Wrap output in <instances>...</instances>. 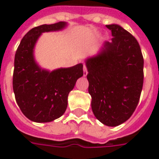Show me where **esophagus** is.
Returning <instances> with one entry per match:
<instances>
[{
	"label": "esophagus",
	"mask_w": 159,
	"mask_h": 159,
	"mask_svg": "<svg viewBox=\"0 0 159 159\" xmlns=\"http://www.w3.org/2000/svg\"><path fill=\"white\" fill-rule=\"evenodd\" d=\"M88 74V70H87V67H86V65L84 64L83 65V76H86Z\"/></svg>",
	"instance_id": "obj_1"
}]
</instances>
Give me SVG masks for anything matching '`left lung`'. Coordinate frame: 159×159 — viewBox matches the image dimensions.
Masks as SVG:
<instances>
[{
	"instance_id": "8db88e82",
	"label": "left lung",
	"mask_w": 159,
	"mask_h": 159,
	"mask_svg": "<svg viewBox=\"0 0 159 159\" xmlns=\"http://www.w3.org/2000/svg\"><path fill=\"white\" fill-rule=\"evenodd\" d=\"M113 38L86 59L91 107L108 126L126 121L137 107L144 83V58L137 39L116 24L107 25Z\"/></svg>"
}]
</instances>
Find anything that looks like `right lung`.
<instances>
[{
  "mask_svg": "<svg viewBox=\"0 0 159 159\" xmlns=\"http://www.w3.org/2000/svg\"><path fill=\"white\" fill-rule=\"evenodd\" d=\"M66 22L41 25L31 29L20 41L14 57L13 89L18 106L32 121L50 122L64 114L69 93L83 76V64L53 71L41 69L33 49L42 33L64 29Z\"/></svg>",
  "mask_w": 159,
  "mask_h": 159,
  "instance_id": "obj_1",
  "label": "right lung"
}]
</instances>
